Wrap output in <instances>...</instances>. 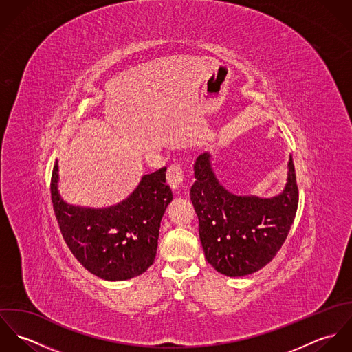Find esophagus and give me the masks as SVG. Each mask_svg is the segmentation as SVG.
<instances>
[{
	"instance_id": "obj_1",
	"label": "esophagus",
	"mask_w": 352,
	"mask_h": 352,
	"mask_svg": "<svg viewBox=\"0 0 352 352\" xmlns=\"http://www.w3.org/2000/svg\"><path fill=\"white\" fill-rule=\"evenodd\" d=\"M166 180L173 190H180L184 186V170L179 164H172L168 168Z\"/></svg>"
}]
</instances>
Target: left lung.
<instances>
[{
    "mask_svg": "<svg viewBox=\"0 0 352 352\" xmlns=\"http://www.w3.org/2000/svg\"><path fill=\"white\" fill-rule=\"evenodd\" d=\"M191 201L199 219L206 260L221 274L244 276L267 265L282 248L298 207V184L293 158L283 192L274 198L237 197L217 180L210 154L194 165Z\"/></svg>",
    "mask_w": 352,
    "mask_h": 352,
    "instance_id": "1",
    "label": "left lung"
}]
</instances>
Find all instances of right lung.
Instances as JSON below:
<instances>
[{
	"label": "right lung",
	"mask_w": 352,
	"mask_h": 352,
	"mask_svg": "<svg viewBox=\"0 0 352 352\" xmlns=\"http://www.w3.org/2000/svg\"><path fill=\"white\" fill-rule=\"evenodd\" d=\"M166 168L145 175L134 192L116 206L87 208L67 204L58 191V162L51 199L60 233L74 257L105 280H126L154 263L161 218L172 201Z\"/></svg>",
	"instance_id": "right-lung-1"
}]
</instances>
